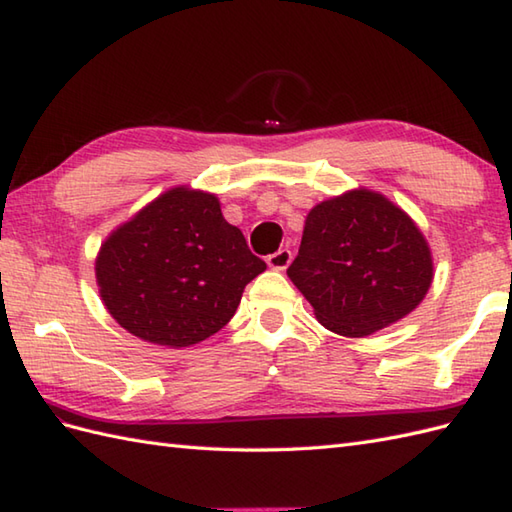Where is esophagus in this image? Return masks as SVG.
<instances>
[{
  "mask_svg": "<svg viewBox=\"0 0 512 512\" xmlns=\"http://www.w3.org/2000/svg\"><path fill=\"white\" fill-rule=\"evenodd\" d=\"M290 262H292V253L288 248H279L277 253L268 255V259H266V264L273 270H286L290 266Z\"/></svg>",
  "mask_w": 512,
  "mask_h": 512,
  "instance_id": "esophagus-1",
  "label": "esophagus"
}]
</instances>
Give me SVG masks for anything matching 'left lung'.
Masks as SVG:
<instances>
[{
	"label": "left lung",
	"instance_id": "8db88e82",
	"mask_svg": "<svg viewBox=\"0 0 512 512\" xmlns=\"http://www.w3.org/2000/svg\"><path fill=\"white\" fill-rule=\"evenodd\" d=\"M288 277L321 325L361 339L420 306L433 281V257L400 206L361 187L308 213Z\"/></svg>",
	"mask_w": 512,
	"mask_h": 512
}]
</instances>
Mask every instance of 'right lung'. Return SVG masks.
Instances as JSON below:
<instances>
[{
    "instance_id": "add662e5",
    "label": "right lung",
    "mask_w": 512,
    "mask_h": 512,
    "mask_svg": "<svg viewBox=\"0 0 512 512\" xmlns=\"http://www.w3.org/2000/svg\"><path fill=\"white\" fill-rule=\"evenodd\" d=\"M94 270L121 328L178 350L222 330L266 264L213 193L173 187L110 233Z\"/></svg>"
}]
</instances>
